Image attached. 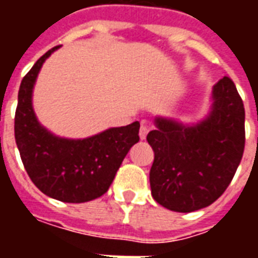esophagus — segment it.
Segmentation results:
<instances>
[{
    "instance_id": "1",
    "label": "esophagus",
    "mask_w": 258,
    "mask_h": 258,
    "mask_svg": "<svg viewBox=\"0 0 258 258\" xmlns=\"http://www.w3.org/2000/svg\"><path fill=\"white\" fill-rule=\"evenodd\" d=\"M148 133H149V128H148V125H145V124H142L140 128V138L141 140H145L146 135H148Z\"/></svg>"
}]
</instances>
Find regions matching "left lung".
I'll return each mask as SVG.
<instances>
[{
	"label": "left lung",
	"instance_id": "obj_1",
	"mask_svg": "<svg viewBox=\"0 0 258 258\" xmlns=\"http://www.w3.org/2000/svg\"><path fill=\"white\" fill-rule=\"evenodd\" d=\"M209 117L194 127L157 117L146 140L155 152L149 173L153 199L168 210L210 206L231 184L244 151V107L229 77L213 90Z\"/></svg>",
	"mask_w": 258,
	"mask_h": 258
}]
</instances>
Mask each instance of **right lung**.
Masks as SVG:
<instances>
[{"label": "right lung", "mask_w": 258, "mask_h": 258, "mask_svg": "<svg viewBox=\"0 0 258 258\" xmlns=\"http://www.w3.org/2000/svg\"><path fill=\"white\" fill-rule=\"evenodd\" d=\"M37 60L20 83L15 113V140L26 171L42 194L66 203H84L107 192L130 148L140 141V123L109 128L85 140L58 138L40 125L31 91L44 60Z\"/></svg>", "instance_id": "add662e5"}]
</instances>
